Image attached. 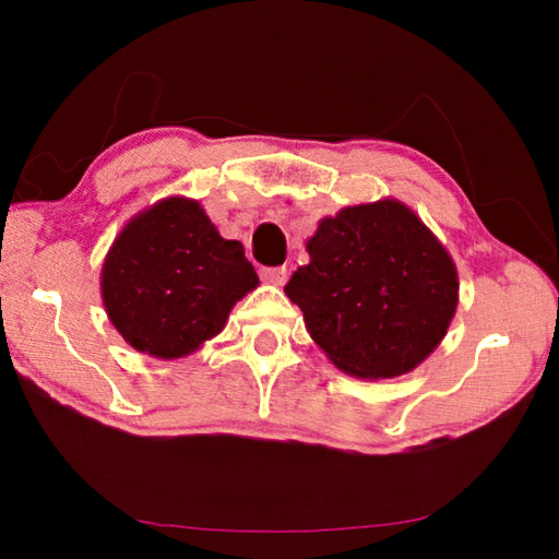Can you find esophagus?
<instances>
[{
    "label": "esophagus",
    "mask_w": 559,
    "mask_h": 559,
    "mask_svg": "<svg viewBox=\"0 0 559 559\" xmlns=\"http://www.w3.org/2000/svg\"><path fill=\"white\" fill-rule=\"evenodd\" d=\"M261 278L271 283V286H283L288 278V269L286 266H273V269H263L261 271Z\"/></svg>",
    "instance_id": "1"
}]
</instances>
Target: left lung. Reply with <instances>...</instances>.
Returning <instances> with one entry per match:
<instances>
[{
    "instance_id": "1",
    "label": "left lung",
    "mask_w": 559,
    "mask_h": 559,
    "mask_svg": "<svg viewBox=\"0 0 559 559\" xmlns=\"http://www.w3.org/2000/svg\"><path fill=\"white\" fill-rule=\"evenodd\" d=\"M286 296L340 370L362 380L412 372L447 335L459 306L449 251L396 200L325 216Z\"/></svg>"
}]
</instances>
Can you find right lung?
Listing matches in <instances>:
<instances>
[{"mask_svg":"<svg viewBox=\"0 0 559 559\" xmlns=\"http://www.w3.org/2000/svg\"><path fill=\"white\" fill-rule=\"evenodd\" d=\"M259 286L239 241L200 202L167 197L122 226L100 271L110 323L138 353L175 359L222 333L236 300Z\"/></svg>","mask_w":559,"mask_h":559,"instance_id":"right-lung-1","label":"right lung"}]
</instances>
